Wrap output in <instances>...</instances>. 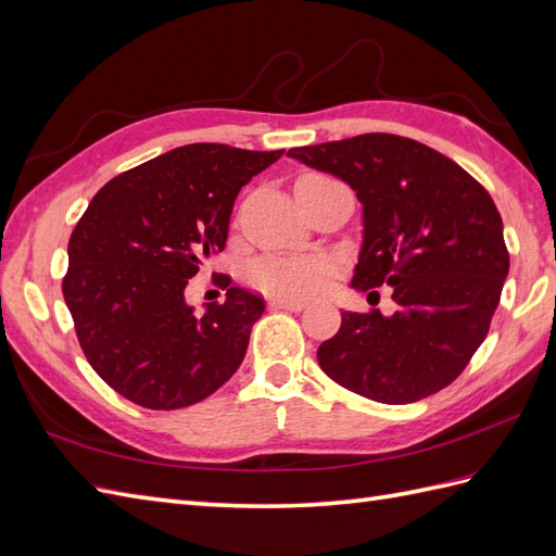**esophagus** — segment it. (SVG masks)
Returning a JSON list of instances; mask_svg holds the SVG:
<instances>
[{"mask_svg":"<svg viewBox=\"0 0 556 556\" xmlns=\"http://www.w3.org/2000/svg\"><path fill=\"white\" fill-rule=\"evenodd\" d=\"M269 305L279 307V309H291V312H301V309L307 307V303L295 301V298H273V301H269Z\"/></svg>","mask_w":556,"mask_h":556,"instance_id":"esophagus-1","label":"esophagus"}]
</instances>
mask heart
I'll return each mask as SVG.
<instances>
[{
    "label": "heart",
    "mask_w": 556,
    "mask_h": 556,
    "mask_svg": "<svg viewBox=\"0 0 556 556\" xmlns=\"http://www.w3.org/2000/svg\"><path fill=\"white\" fill-rule=\"evenodd\" d=\"M249 275L267 293L309 298L324 291L333 265L321 255H265L251 265Z\"/></svg>",
    "instance_id": "obj_1"
}]
</instances>
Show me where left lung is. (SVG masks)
<instances>
[{"label":"left lung","instance_id":"left-lung-1","mask_svg":"<svg viewBox=\"0 0 556 556\" xmlns=\"http://www.w3.org/2000/svg\"><path fill=\"white\" fill-rule=\"evenodd\" d=\"M289 156L345 180L364 206L352 287L390 283L392 315L343 312L317 350L338 386L380 404L425 400L463 374L489 333L509 273L491 194L448 156L394 134H364Z\"/></svg>","mask_w":556,"mask_h":556}]
</instances>
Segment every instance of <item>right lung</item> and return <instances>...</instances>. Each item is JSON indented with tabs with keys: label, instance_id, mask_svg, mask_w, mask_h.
Returning a JSON list of instances; mask_svg holds the SVG:
<instances>
[{
	"label": "right lung",
	"instance_id": "obj_1",
	"mask_svg": "<svg viewBox=\"0 0 556 556\" xmlns=\"http://www.w3.org/2000/svg\"><path fill=\"white\" fill-rule=\"evenodd\" d=\"M281 154L192 142L124 170L84 211L63 298L93 371L129 402L192 406L244 359L263 298L223 275L225 303L197 315L185 287L225 249L239 190Z\"/></svg>",
	"mask_w": 556,
	"mask_h": 556
}]
</instances>
